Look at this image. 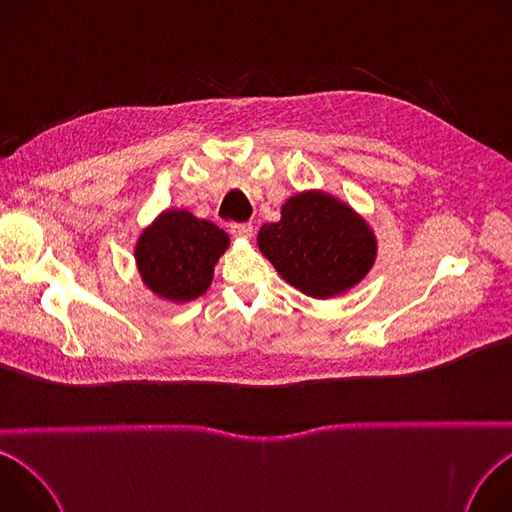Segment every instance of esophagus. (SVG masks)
<instances>
[{"instance_id": "1", "label": "esophagus", "mask_w": 512, "mask_h": 512, "mask_svg": "<svg viewBox=\"0 0 512 512\" xmlns=\"http://www.w3.org/2000/svg\"><path fill=\"white\" fill-rule=\"evenodd\" d=\"M231 233H233V237H237V239H251V237H253V225H251V223L233 225V227H231Z\"/></svg>"}]
</instances>
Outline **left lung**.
Wrapping results in <instances>:
<instances>
[{"instance_id":"8db88e82","label":"left lung","mask_w":512,"mask_h":512,"mask_svg":"<svg viewBox=\"0 0 512 512\" xmlns=\"http://www.w3.org/2000/svg\"><path fill=\"white\" fill-rule=\"evenodd\" d=\"M257 247L283 281L316 300L346 294L371 273L379 255L367 218L318 188L289 196L279 221L259 229Z\"/></svg>"}]
</instances>
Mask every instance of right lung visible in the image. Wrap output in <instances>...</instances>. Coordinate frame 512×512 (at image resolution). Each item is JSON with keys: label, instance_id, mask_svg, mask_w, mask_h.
Returning <instances> with one entry per match:
<instances>
[{"label": "right lung", "instance_id": "1", "mask_svg": "<svg viewBox=\"0 0 512 512\" xmlns=\"http://www.w3.org/2000/svg\"><path fill=\"white\" fill-rule=\"evenodd\" d=\"M229 245L221 227L190 210L168 208L139 233L133 257L145 289L160 300L186 304L206 294Z\"/></svg>", "mask_w": 512, "mask_h": 512}]
</instances>
